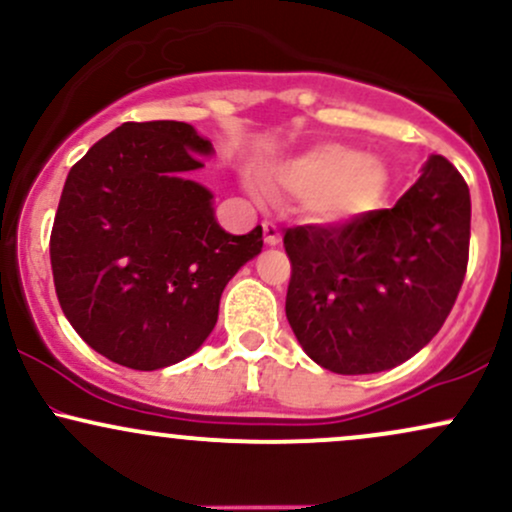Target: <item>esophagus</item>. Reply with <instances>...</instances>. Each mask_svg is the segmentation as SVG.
I'll return each mask as SVG.
<instances>
[{"instance_id":"1","label":"esophagus","mask_w":512,"mask_h":512,"mask_svg":"<svg viewBox=\"0 0 512 512\" xmlns=\"http://www.w3.org/2000/svg\"><path fill=\"white\" fill-rule=\"evenodd\" d=\"M262 228H264V243L267 245H279L281 243V231L279 226H276L274 221H262Z\"/></svg>"}]
</instances>
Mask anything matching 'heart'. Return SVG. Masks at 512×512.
I'll use <instances>...</instances> for the list:
<instances>
[{
	"label": "heart",
	"instance_id": "b5f03b06",
	"mask_svg": "<svg viewBox=\"0 0 512 512\" xmlns=\"http://www.w3.org/2000/svg\"><path fill=\"white\" fill-rule=\"evenodd\" d=\"M385 168L342 144H320L305 154L276 163L264 175L272 195H296L317 221H342L380 202Z\"/></svg>",
	"mask_w": 512,
	"mask_h": 512
}]
</instances>
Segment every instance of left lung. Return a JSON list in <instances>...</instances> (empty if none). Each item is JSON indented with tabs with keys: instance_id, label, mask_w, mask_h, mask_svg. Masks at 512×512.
Segmentation results:
<instances>
[{
	"instance_id": "1",
	"label": "left lung",
	"mask_w": 512,
	"mask_h": 512,
	"mask_svg": "<svg viewBox=\"0 0 512 512\" xmlns=\"http://www.w3.org/2000/svg\"><path fill=\"white\" fill-rule=\"evenodd\" d=\"M469 187L431 156L392 209L286 228V317L305 354L342 375L395 368L436 337L469 262Z\"/></svg>"
}]
</instances>
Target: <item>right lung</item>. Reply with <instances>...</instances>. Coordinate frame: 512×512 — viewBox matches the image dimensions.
<instances>
[{
  "label": "right lung",
  "instance_id": "right-lung-1",
  "mask_svg": "<svg viewBox=\"0 0 512 512\" xmlns=\"http://www.w3.org/2000/svg\"><path fill=\"white\" fill-rule=\"evenodd\" d=\"M211 154L187 122H125L69 170L50 233L57 301L84 342L134 370L202 346L221 293L260 255L262 226L231 236L190 180Z\"/></svg>",
  "mask_w": 512,
  "mask_h": 512
}]
</instances>
